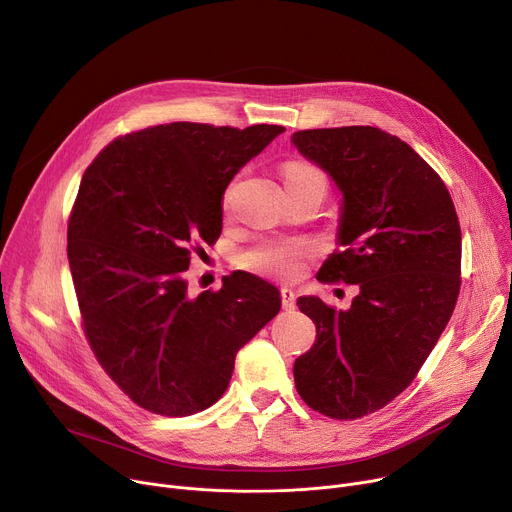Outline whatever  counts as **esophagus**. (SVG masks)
<instances>
[{"mask_svg": "<svg viewBox=\"0 0 512 512\" xmlns=\"http://www.w3.org/2000/svg\"><path fill=\"white\" fill-rule=\"evenodd\" d=\"M280 294H282L284 311H294L296 309V292L292 288H282Z\"/></svg>", "mask_w": 512, "mask_h": 512, "instance_id": "esophagus-1", "label": "esophagus"}]
</instances>
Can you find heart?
<instances>
[{"mask_svg":"<svg viewBox=\"0 0 512 512\" xmlns=\"http://www.w3.org/2000/svg\"><path fill=\"white\" fill-rule=\"evenodd\" d=\"M321 173L306 162H286L282 168L284 183H298L311 177H319ZM311 245L300 243V241H288V243H269L261 245L249 253L243 255V265L257 271V274L274 276V278H294L300 274L302 259L309 255Z\"/></svg>","mask_w":512,"mask_h":512,"instance_id":"obj_1","label":"heart"}]
</instances>
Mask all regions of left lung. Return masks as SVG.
Here are the masks:
<instances>
[{
    "instance_id": "1",
    "label": "left lung",
    "mask_w": 512,
    "mask_h": 512,
    "mask_svg": "<svg viewBox=\"0 0 512 512\" xmlns=\"http://www.w3.org/2000/svg\"><path fill=\"white\" fill-rule=\"evenodd\" d=\"M292 144L342 193V251L317 278L360 288L348 311L298 298L317 339L296 358L294 383L315 412L354 420L410 385L445 331L461 286V228L430 164L379 127L304 129Z\"/></svg>"
}]
</instances>
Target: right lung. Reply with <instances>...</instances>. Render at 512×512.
Returning <instances> with one entry per match:
<instances>
[{"label": "right lung", "instance_id": "right-lung-1", "mask_svg": "<svg viewBox=\"0 0 512 512\" xmlns=\"http://www.w3.org/2000/svg\"><path fill=\"white\" fill-rule=\"evenodd\" d=\"M282 131L166 123L117 138L86 168L67 224L84 331L148 412L183 418L214 405L236 352L280 313L278 288L247 271L195 298L183 271L218 241L228 183Z\"/></svg>", "mask_w": 512, "mask_h": 512}]
</instances>
